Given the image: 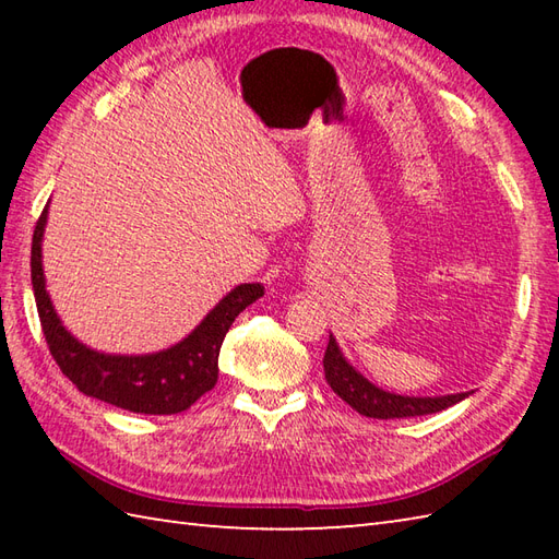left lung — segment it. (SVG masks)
<instances>
[{"label":"left lung","mask_w":559,"mask_h":559,"mask_svg":"<svg viewBox=\"0 0 559 559\" xmlns=\"http://www.w3.org/2000/svg\"><path fill=\"white\" fill-rule=\"evenodd\" d=\"M324 374L329 386L334 389L350 408L358 411L367 418L377 420H391V418H413V415H427L444 411L454 403L468 399L471 391H461V394H447V396H401L391 394V391L379 389L370 379L362 377L355 367L343 358L334 334L329 336V346L324 353Z\"/></svg>","instance_id":"8db88e82"}]
</instances>
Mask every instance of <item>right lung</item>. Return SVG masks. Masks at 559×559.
<instances>
[{
    "label": "right lung",
    "mask_w": 559,
    "mask_h": 559,
    "mask_svg": "<svg viewBox=\"0 0 559 559\" xmlns=\"http://www.w3.org/2000/svg\"><path fill=\"white\" fill-rule=\"evenodd\" d=\"M47 204L33 233L31 283L38 305L40 324L55 362L86 396L110 406L144 413H182L218 382V353L235 317L264 295L261 283H240L201 324L175 346L146 355H112L93 350L59 319L50 293L45 288L43 235L47 225Z\"/></svg>",
    "instance_id": "obj_1"
}]
</instances>
